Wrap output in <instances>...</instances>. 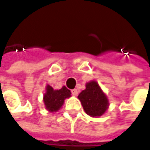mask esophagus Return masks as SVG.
<instances>
[{
	"instance_id": "obj_1",
	"label": "esophagus",
	"mask_w": 150,
	"mask_h": 150,
	"mask_svg": "<svg viewBox=\"0 0 150 150\" xmlns=\"http://www.w3.org/2000/svg\"><path fill=\"white\" fill-rule=\"evenodd\" d=\"M71 93H72V95H73V96H76L78 95V90H77V89H73V90L71 91Z\"/></svg>"
}]
</instances>
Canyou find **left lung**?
Returning a JSON list of instances; mask_svg holds the SVG:
<instances>
[{
    "label": "left lung",
    "mask_w": 150,
    "mask_h": 150,
    "mask_svg": "<svg viewBox=\"0 0 150 150\" xmlns=\"http://www.w3.org/2000/svg\"><path fill=\"white\" fill-rule=\"evenodd\" d=\"M78 99L84 111L91 117L102 116L109 106L107 96L96 81L86 83V88L79 94Z\"/></svg>",
    "instance_id": "8db88e82"
}]
</instances>
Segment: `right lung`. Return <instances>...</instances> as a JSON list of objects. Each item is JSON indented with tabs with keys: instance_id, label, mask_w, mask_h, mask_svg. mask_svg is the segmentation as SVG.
<instances>
[{
	"instance_id": "right-lung-1",
	"label": "right lung",
	"mask_w": 150,
	"mask_h": 150,
	"mask_svg": "<svg viewBox=\"0 0 150 150\" xmlns=\"http://www.w3.org/2000/svg\"><path fill=\"white\" fill-rule=\"evenodd\" d=\"M71 96V92L65 86L61 89H54L50 85L46 86V92L43 95V103L46 109L51 113L57 112L64 103L66 98Z\"/></svg>"
}]
</instances>
